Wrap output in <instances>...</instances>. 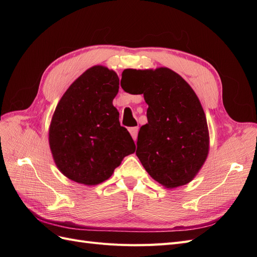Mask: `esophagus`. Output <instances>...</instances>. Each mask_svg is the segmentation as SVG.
<instances>
[{
    "label": "esophagus",
    "mask_w": 257,
    "mask_h": 257,
    "mask_svg": "<svg viewBox=\"0 0 257 257\" xmlns=\"http://www.w3.org/2000/svg\"><path fill=\"white\" fill-rule=\"evenodd\" d=\"M128 131H130V133H131L132 137H133L134 142H136V141H137V135H138V131H139V128H138V127H130V128H128Z\"/></svg>",
    "instance_id": "esophagus-1"
}]
</instances>
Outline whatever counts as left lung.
I'll return each mask as SVG.
<instances>
[{
	"mask_svg": "<svg viewBox=\"0 0 257 257\" xmlns=\"http://www.w3.org/2000/svg\"><path fill=\"white\" fill-rule=\"evenodd\" d=\"M121 87L144 94L149 106L136 150L147 173L168 189L191 182L209 152L206 115L195 92L167 67L124 69Z\"/></svg>",
	"mask_w": 257,
	"mask_h": 257,
	"instance_id": "8db88e82",
	"label": "left lung"
}]
</instances>
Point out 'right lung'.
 <instances>
[{"mask_svg":"<svg viewBox=\"0 0 257 257\" xmlns=\"http://www.w3.org/2000/svg\"><path fill=\"white\" fill-rule=\"evenodd\" d=\"M119 77L96 65L69 87L52 115L49 145L54 163L71 180L96 185L109 178L124 157L135 152L133 138L120 125L112 105Z\"/></svg>","mask_w":257,"mask_h":257,"instance_id":"obj_1","label":"right lung"}]
</instances>
